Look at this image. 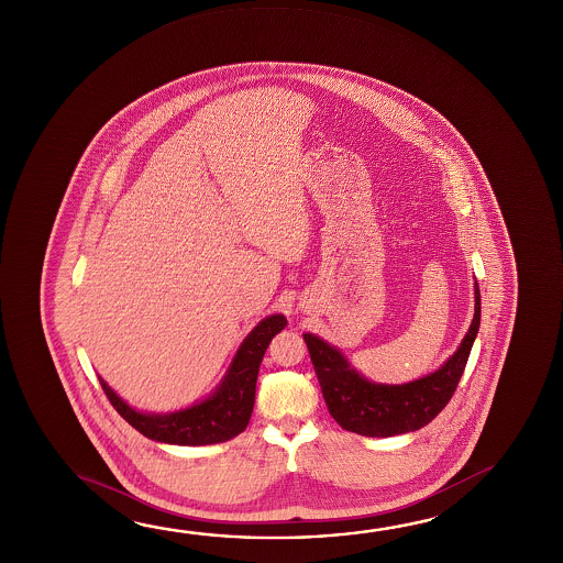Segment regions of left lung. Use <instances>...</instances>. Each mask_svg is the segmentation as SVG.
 I'll list each match as a JSON object with an SVG mask.
<instances>
[{
    "mask_svg": "<svg viewBox=\"0 0 563 563\" xmlns=\"http://www.w3.org/2000/svg\"><path fill=\"white\" fill-rule=\"evenodd\" d=\"M475 313L457 351L440 369L405 385H383L363 377L338 347L305 333L313 371L333 420L347 432L388 438L416 432L442 412L470 360L481 323V292L475 280Z\"/></svg>",
    "mask_w": 563,
    "mask_h": 563,
    "instance_id": "1",
    "label": "left lung"
}]
</instances>
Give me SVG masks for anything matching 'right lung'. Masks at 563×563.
<instances>
[{
	"label": "right lung",
	"mask_w": 563,
	"mask_h": 563,
	"mask_svg": "<svg viewBox=\"0 0 563 563\" xmlns=\"http://www.w3.org/2000/svg\"><path fill=\"white\" fill-rule=\"evenodd\" d=\"M285 325L286 318L283 313L263 318L251 330L250 335L241 341L230 369L225 371L222 383L212 395L175 412L135 410L102 377L98 378L106 397L110 398L111 405L123 416V420L148 440L173 445H212L228 442L250 424L261 361L271 340L278 332H283Z\"/></svg>",
	"instance_id": "1"
}]
</instances>
